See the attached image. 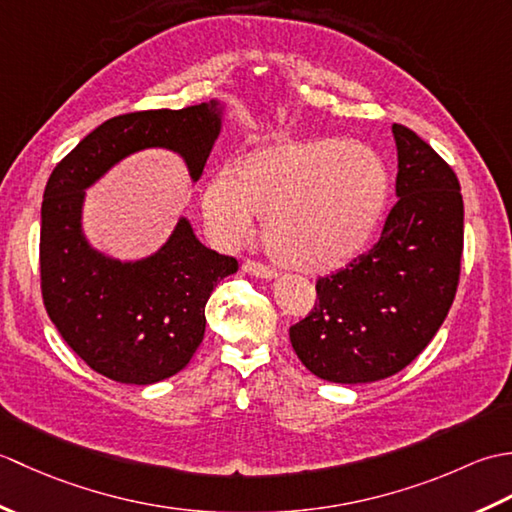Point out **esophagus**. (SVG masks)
Wrapping results in <instances>:
<instances>
[{"instance_id":"esophagus-1","label":"esophagus","mask_w":512,"mask_h":512,"mask_svg":"<svg viewBox=\"0 0 512 512\" xmlns=\"http://www.w3.org/2000/svg\"><path fill=\"white\" fill-rule=\"evenodd\" d=\"M242 270L246 275H253V277H262V279H273L277 277V273L270 266H264L255 262V259H246V262L242 264Z\"/></svg>"}]
</instances>
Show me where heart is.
I'll list each match as a JSON object with an SVG mask.
<instances>
[{"label": "heart", "instance_id": "obj_1", "mask_svg": "<svg viewBox=\"0 0 512 512\" xmlns=\"http://www.w3.org/2000/svg\"><path fill=\"white\" fill-rule=\"evenodd\" d=\"M389 195V176L372 149L334 138L259 149L204 191L217 237L242 244L266 217L268 250L303 273H328L354 259L372 237Z\"/></svg>", "mask_w": 512, "mask_h": 512}]
</instances>
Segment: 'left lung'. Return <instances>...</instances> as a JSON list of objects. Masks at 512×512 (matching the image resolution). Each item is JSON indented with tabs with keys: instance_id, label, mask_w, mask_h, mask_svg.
Segmentation results:
<instances>
[{
	"instance_id": "1",
	"label": "left lung",
	"mask_w": 512,
	"mask_h": 512,
	"mask_svg": "<svg viewBox=\"0 0 512 512\" xmlns=\"http://www.w3.org/2000/svg\"><path fill=\"white\" fill-rule=\"evenodd\" d=\"M398 202L378 242L317 281L314 310L290 328L292 350L330 383H374L398 374L447 319L460 281L464 202L453 169L431 145L391 127Z\"/></svg>"
}]
</instances>
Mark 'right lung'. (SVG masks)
Segmentation results:
<instances>
[{"mask_svg":"<svg viewBox=\"0 0 512 512\" xmlns=\"http://www.w3.org/2000/svg\"><path fill=\"white\" fill-rule=\"evenodd\" d=\"M220 129L217 101L114 116L50 173L39 237L43 306L76 356L116 383L151 385L189 365L204 339L206 301L237 273V259L206 248L187 217L154 255L107 257L83 235L85 189L149 147L176 151L198 182Z\"/></svg>","mask_w":512,"mask_h":512,"instance_id":"1","label":"right lung"}]
</instances>
